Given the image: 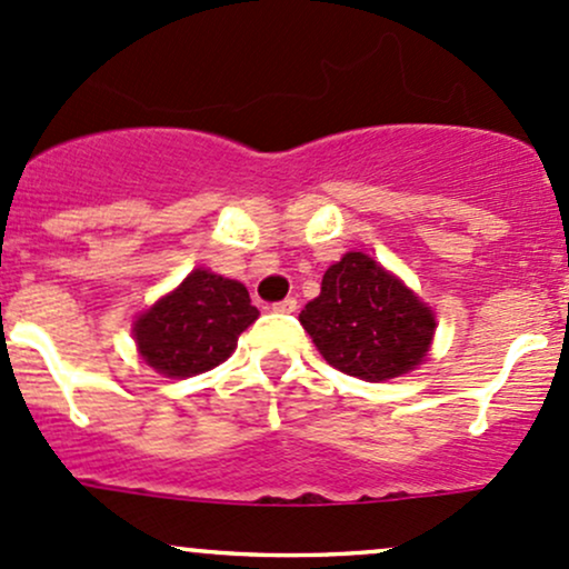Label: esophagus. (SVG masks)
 Segmentation results:
<instances>
[{"label":"esophagus","instance_id":"34e87169","mask_svg":"<svg viewBox=\"0 0 569 569\" xmlns=\"http://www.w3.org/2000/svg\"><path fill=\"white\" fill-rule=\"evenodd\" d=\"M297 299L295 297H286V299H280V302H274L272 305V310L274 313H297Z\"/></svg>","mask_w":569,"mask_h":569}]
</instances>
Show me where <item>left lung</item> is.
<instances>
[{
	"mask_svg": "<svg viewBox=\"0 0 569 569\" xmlns=\"http://www.w3.org/2000/svg\"><path fill=\"white\" fill-rule=\"evenodd\" d=\"M299 321L329 365L372 383L416 370L437 329L432 310L361 251H348L323 272L321 295L305 305Z\"/></svg>",
	"mask_w": 569,
	"mask_h": 569,
	"instance_id": "1",
	"label": "left lung"
}]
</instances>
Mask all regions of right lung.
Wrapping results in <instances>:
<instances>
[{"label":"right lung","mask_w":569,"mask_h":569,"mask_svg":"<svg viewBox=\"0 0 569 569\" xmlns=\"http://www.w3.org/2000/svg\"><path fill=\"white\" fill-rule=\"evenodd\" d=\"M259 318L248 289L210 270L183 283L137 316L132 332L142 361L167 378H191L227 361L237 337Z\"/></svg>","instance_id":"right-lung-1"}]
</instances>
